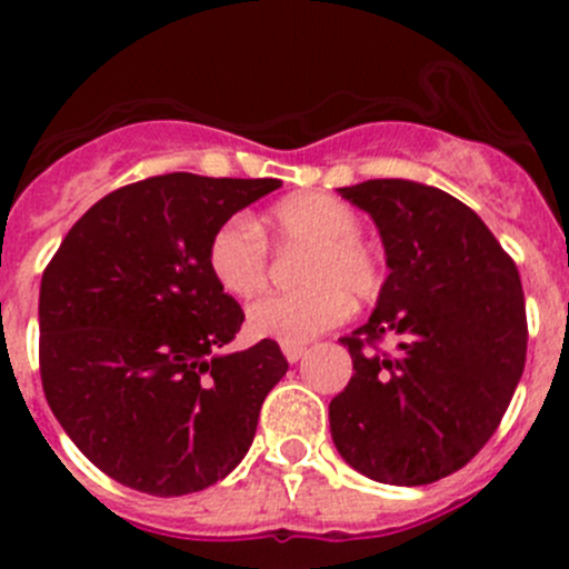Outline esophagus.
<instances>
[{
    "instance_id": "34e87169",
    "label": "esophagus",
    "mask_w": 569,
    "mask_h": 569,
    "mask_svg": "<svg viewBox=\"0 0 569 569\" xmlns=\"http://www.w3.org/2000/svg\"><path fill=\"white\" fill-rule=\"evenodd\" d=\"M283 355L289 363H297V360L306 355V347H302V343H283Z\"/></svg>"
}]
</instances>
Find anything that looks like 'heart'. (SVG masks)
<instances>
[{"instance_id":"1","label":"heart","mask_w":569,"mask_h":569,"mask_svg":"<svg viewBox=\"0 0 569 569\" xmlns=\"http://www.w3.org/2000/svg\"><path fill=\"white\" fill-rule=\"evenodd\" d=\"M360 214L325 192L278 200L256 222L231 217L209 239V269L233 297H252L267 286L269 250L306 248L297 261V291L267 295L248 308V330L280 343H308L347 319L349 300L371 302L386 286L380 252L360 237Z\"/></svg>"}]
</instances>
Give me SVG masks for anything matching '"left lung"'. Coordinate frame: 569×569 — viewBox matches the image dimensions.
Returning a JSON list of instances; mask_svg holds the SVG:
<instances>
[{"instance_id":"8db88e82","label":"left lung","mask_w":569,"mask_h":569,"mask_svg":"<svg viewBox=\"0 0 569 569\" xmlns=\"http://www.w3.org/2000/svg\"><path fill=\"white\" fill-rule=\"evenodd\" d=\"M369 211L391 274L375 313L343 336L352 380L330 401L338 455L382 485H432L485 449L526 366L520 274L462 200L371 178L338 189ZM400 338L382 353V337Z\"/></svg>"}]
</instances>
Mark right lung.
Wrapping results in <instances>:
<instances>
[{
    "mask_svg": "<svg viewBox=\"0 0 569 569\" xmlns=\"http://www.w3.org/2000/svg\"><path fill=\"white\" fill-rule=\"evenodd\" d=\"M278 178L153 176L82 214L40 280V380L96 468L148 496H187L248 455L289 371L263 338L233 355L244 311L209 269V239Z\"/></svg>",
    "mask_w": 569,
    "mask_h": 569,
    "instance_id": "add662e5",
    "label": "right lung"
}]
</instances>
